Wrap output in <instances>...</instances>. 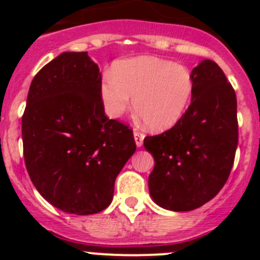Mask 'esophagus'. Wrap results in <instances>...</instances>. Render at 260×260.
Masks as SVG:
<instances>
[{"label":"esophagus","instance_id":"1","mask_svg":"<svg viewBox=\"0 0 260 260\" xmlns=\"http://www.w3.org/2000/svg\"><path fill=\"white\" fill-rule=\"evenodd\" d=\"M133 137H135L136 146L141 147L143 145V140H145V135H143V133L138 132L137 129H135V132H133Z\"/></svg>","mask_w":260,"mask_h":260}]
</instances>
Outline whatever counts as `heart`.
Segmentation results:
<instances>
[{
  "mask_svg": "<svg viewBox=\"0 0 260 260\" xmlns=\"http://www.w3.org/2000/svg\"><path fill=\"white\" fill-rule=\"evenodd\" d=\"M101 98L111 118L122 117L132 107L147 127L162 132L183 117L195 91L190 69L171 60L138 56L122 60L101 83Z\"/></svg>",
  "mask_w": 260,
  "mask_h": 260,
  "instance_id": "obj_1",
  "label": "heart"
}]
</instances>
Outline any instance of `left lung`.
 <instances>
[{
	"instance_id": "8db88e82",
	"label": "left lung",
	"mask_w": 260,
	"mask_h": 260,
	"mask_svg": "<svg viewBox=\"0 0 260 260\" xmlns=\"http://www.w3.org/2000/svg\"><path fill=\"white\" fill-rule=\"evenodd\" d=\"M195 91L179 123L145 138L153 156L149 195L171 211L198 209L226 182L238 146L237 95L216 62L205 59L191 72Z\"/></svg>"
}]
</instances>
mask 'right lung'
Here are the masks:
<instances>
[{
  "label": "right lung",
  "instance_id": "1",
  "mask_svg": "<svg viewBox=\"0 0 260 260\" xmlns=\"http://www.w3.org/2000/svg\"><path fill=\"white\" fill-rule=\"evenodd\" d=\"M102 74L88 52L65 51L31 81L22 115L28 176L48 203L68 214L101 212L135 153L133 132L104 113Z\"/></svg>",
  "mask_w": 260,
  "mask_h": 260
}]
</instances>
